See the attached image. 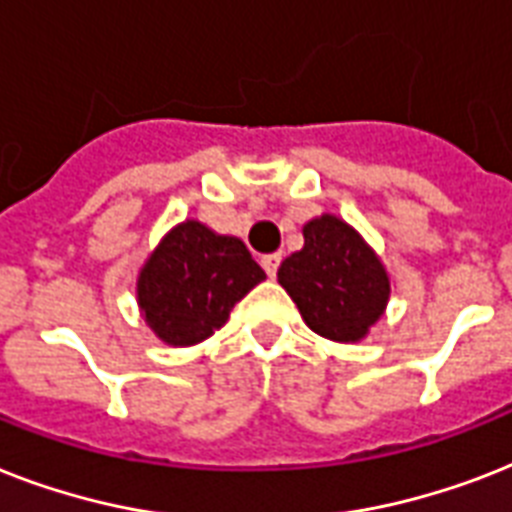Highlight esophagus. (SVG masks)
<instances>
[{
  "label": "esophagus",
  "mask_w": 512,
  "mask_h": 512,
  "mask_svg": "<svg viewBox=\"0 0 512 512\" xmlns=\"http://www.w3.org/2000/svg\"><path fill=\"white\" fill-rule=\"evenodd\" d=\"M260 263H263L265 273H268V276L273 278V276H276L278 265H281V255H278V252H273V255H265L263 260H260Z\"/></svg>",
  "instance_id": "1"
}]
</instances>
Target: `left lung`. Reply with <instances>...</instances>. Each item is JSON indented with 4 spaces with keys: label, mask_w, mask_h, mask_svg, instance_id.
I'll return each mask as SVG.
<instances>
[{
    "label": "left lung",
    "mask_w": 512,
    "mask_h": 512,
    "mask_svg": "<svg viewBox=\"0 0 512 512\" xmlns=\"http://www.w3.org/2000/svg\"><path fill=\"white\" fill-rule=\"evenodd\" d=\"M305 247L278 268V284L305 323L331 342H360L384 315L392 286L378 255L336 215L307 220Z\"/></svg>",
    "instance_id": "left-lung-1"
}]
</instances>
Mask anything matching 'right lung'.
Masks as SVG:
<instances>
[{"instance_id": "obj_1", "label": "right lung", "mask_w": 512, "mask_h": 512, "mask_svg": "<svg viewBox=\"0 0 512 512\" xmlns=\"http://www.w3.org/2000/svg\"><path fill=\"white\" fill-rule=\"evenodd\" d=\"M265 278L236 236H220L199 220H184L162 236L136 281L147 326L170 347L213 336L239 299Z\"/></svg>"}]
</instances>
